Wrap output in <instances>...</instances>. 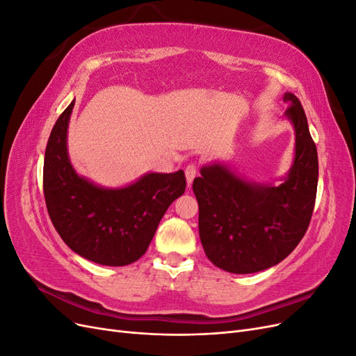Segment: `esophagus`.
I'll return each instance as SVG.
<instances>
[{
	"label": "esophagus",
	"mask_w": 356,
	"mask_h": 356,
	"mask_svg": "<svg viewBox=\"0 0 356 356\" xmlns=\"http://www.w3.org/2000/svg\"><path fill=\"white\" fill-rule=\"evenodd\" d=\"M197 177V166L195 163H190L186 168V178H187V184L188 187L193 184V179Z\"/></svg>",
	"instance_id": "34e87169"
}]
</instances>
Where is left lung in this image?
<instances>
[{"instance_id":"obj_1","label":"left lung","mask_w":356,"mask_h":356,"mask_svg":"<svg viewBox=\"0 0 356 356\" xmlns=\"http://www.w3.org/2000/svg\"><path fill=\"white\" fill-rule=\"evenodd\" d=\"M284 101L296 129V159L281 184H250L221 165L202 168L193 181L204 254L225 272L246 275L281 263L303 239L314 213L316 145L297 96L285 93Z\"/></svg>"}]
</instances>
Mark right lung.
<instances>
[{
    "label": "right lung",
    "mask_w": 356,
    "mask_h": 356,
    "mask_svg": "<svg viewBox=\"0 0 356 356\" xmlns=\"http://www.w3.org/2000/svg\"><path fill=\"white\" fill-rule=\"evenodd\" d=\"M75 99L49 136L42 188L49 217L74 252L104 266L141 258L169 204L186 191L184 170L147 174L124 188H101L75 174L67 153V129Z\"/></svg>",
    "instance_id": "obj_1"
}]
</instances>
